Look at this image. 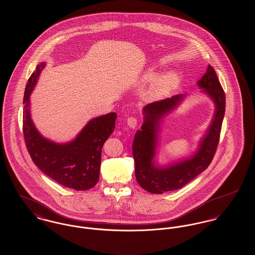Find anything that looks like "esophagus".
Instances as JSON below:
<instances>
[{"instance_id": "esophagus-1", "label": "esophagus", "mask_w": 255, "mask_h": 255, "mask_svg": "<svg viewBox=\"0 0 255 255\" xmlns=\"http://www.w3.org/2000/svg\"><path fill=\"white\" fill-rule=\"evenodd\" d=\"M128 126L130 128H135L136 127H137V119L136 118H134V117H128Z\"/></svg>"}]
</instances>
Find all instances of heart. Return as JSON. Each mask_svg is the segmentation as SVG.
<instances>
[{
    "label": "heart",
    "mask_w": 255,
    "mask_h": 255,
    "mask_svg": "<svg viewBox=\"0 0 255 255\" xmlns=\"http://www.w3.org/2000/svg\"><path fill=\"white\" fill-rule=\"evenodd\" d=\"M156 78V73L152 70H147L142 76L141 81L143 82H150ZM180 81V77L175 72H168L158 77L150 86L147 98L150 100H159L174 90Z\"/></svg>",
    "instance_id": "1"
}]
</instances>
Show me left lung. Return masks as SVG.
Here are the masks:
<instances>
[{
    "label": "left lung",
    "instance_id": "1",
    "mask_svg": "<svg viewBox=\"0 0 255 255\" xmlns=\"http://www.w3.org/2000/svg\"><path fill=\"white\" fill-rule=\"evenodd\" d=\"M201 93L214 103L213 118L197 150L186 158L160 166L155 162L160 124L177 108L185 95H175L163 101L148 104L143 108L144 122L137 130L132 144L135 176L143 189L152 194L174 191L183 187L203 172L211 163L220 139L226 111V95L214 69L208 65L206 73L197 82Z\"/></svg>",
    "mask_w": 255,
    "mask_h": 255
}]
</instances>
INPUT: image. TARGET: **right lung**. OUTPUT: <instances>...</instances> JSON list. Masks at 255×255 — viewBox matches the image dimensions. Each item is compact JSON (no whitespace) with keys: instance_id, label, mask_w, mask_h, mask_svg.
Wrapping results in <instances>:
<instances>
[{"instance_id":"add662e5","label":"right lung","mask_w":255,"mask_h":255,"mask_svg":"<svg viewBox=\"0 0 255 255\" xmlns=\"http://www.w3.org/2000/svg\"><path fill=\"white\" fill-rule=\"evenodd\" d=\"M41 62L27 81L24 95L23 131L28 153L41 171L57 183L78 191L94 187L99 181L102 148L115 128L117 114L110 112L91 119L75 139L56 143L37 130L30 116L29 97L41 71Z\"/></svg>"}]
</instances>
